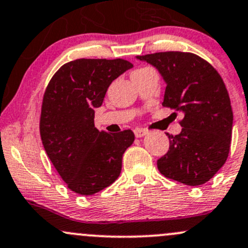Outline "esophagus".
<instances>
[{
    "mask_svg": "<svg viewBox=\"0 0 248 248\" xmlns=\"http://www.w3.org/2000/svg\"><path fill=\"white\" fill-rule=\"evenodd\" d=\"M134 134L137 138H141V137H144V135L147 134V131H145V129H142V128H135Z\"/></svg>",
    "mask_w": 248,
    "mask_h": 248,
    "instance_id": "34e87169",
    "label": "esophagus"
}]
</instances>
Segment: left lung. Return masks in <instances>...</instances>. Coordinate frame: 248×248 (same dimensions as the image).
Listing matches in <instances>:
<instances>
[{
  "mask_svg": "<svg viewBox=\"0 0 248 248\" xmlns=\"http://www.w3.org/2000/svg\"><path fill=\"white\" fill-rule=\"evenodd\" d=\"M137 58L153 65L165 80L163 106L183 114L182 132L166 134L170 147L158 159V170L186 186L204 184L222 168L231 148L233 111L222 78L209 62L190 52Z\"/></svg>",
  "mask_w": 248,
  "mask_h": 248,
  "instance_id": "1",
  "label": "left lung"
}]
</instances>
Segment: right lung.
Masks as SVG:
<instances>
[{
  "instance_id": "obj_1",
  "label": "right lung",
  "mask_w": 248,
  "mask_h": 248,
  "mask_svg": "<svg viewBox=\"0 0 248 248\" xmlns=\"http://www.w3.org/2000/svg\"><path fill=\"white\" fill-rule=\"evenodd\" d=\"M132 67L124 59H76L62 65L46 88L41 141L59 176L76 194H96L121 173L122 155L134 133L100 132L93 117L111 82Z\"/></svg>"
}]
</instances>
